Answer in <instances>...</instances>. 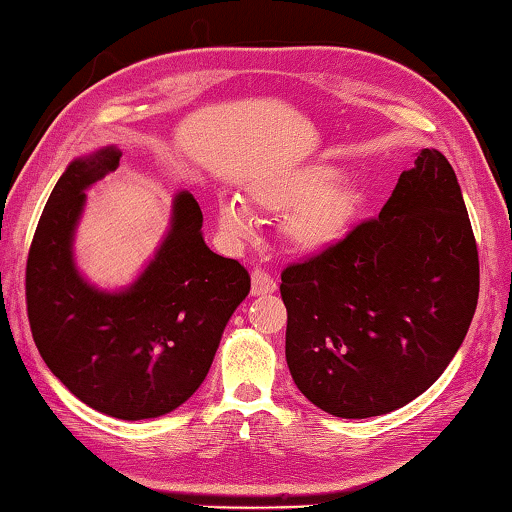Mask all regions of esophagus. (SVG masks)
Returning a JSON list of instances; mask_svg holds the SVG:
<instances>
[{"mask_svg": "<svg viewBox=\"0 0 512 512\" xmlns=\"http://www.w3.org/2000/svg\"><path fill=\"white\" fill-rule=\"evenodd\" d=\"M276 288H279V285H276V281L267 272H263V270L251 272V294H254V297L272 294V292H276Z\"/></svg>", "mask_w": 512, "mask_h": 512, "instance_id": "obj_1", "label": "esophagus"}]
</instances>
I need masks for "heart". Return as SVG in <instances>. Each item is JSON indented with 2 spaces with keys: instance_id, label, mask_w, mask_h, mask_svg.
I'll return each instance as SVG.
<instances>
[{
  "instance_id": "1",
  "label": "heart",
  "mask_w": 512,
  "mask_h": 512,
  "mask_svg": "<svg viewBox=\"0 0 512 512\" xmlns=\"http://www.w3.org/2000/svg\"><path fill=\"white\" fill-rule=\"evenodd\" d=\"M247 200L263 213H288L283 238L299 254H321L342 242L360 218L364 195L335 164L299 166L249 188ZM215 222L224 238L242 242L254 231V215L240 200H220Z\"/></svg>"
}]
</instances>
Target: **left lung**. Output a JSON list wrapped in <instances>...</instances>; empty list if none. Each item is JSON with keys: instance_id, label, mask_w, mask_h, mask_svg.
<instances>
[{"instance_id": "left-lung-1", "label": "left lung", "mask_w": 512, "mask_h": 512, "mask_svg": "<svg viewBox=\"0 0 512 512\" xmlns=\"http://www.w3.org/2000/svg\"><path fill=\"white\" fill-rule=\"evenodd\" d=\"M285 360L337 418L405 407L441 378L479 299V254L454 168L420 150L389 202L339 245L285 267Z\"/></svg>"}]
</instances>
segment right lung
Instances as JSON below:
<instances>
[{
	"mask_svg": "<svg viewBox=\"0 0 512 512\" xmlns=\"http://www.w3.org/2000/svg\"><path fill=\"white\" fill-rule=\"evenodd\" d=\"M119 159L116 146L98 148L71 161L53 186L26 261V308L44 364L80 402L143 420L170 414L197 391L251 283L238 261L206 247L200 204L188 191L175 195L164 240L128 288L89 283L74 258L85 191Z\"/></svg>",
	"mask_w": 512,
	"mask_h": 512,
	"instance_id": "right-lung-1",
	"label": "right lung"
}]
</instances>
